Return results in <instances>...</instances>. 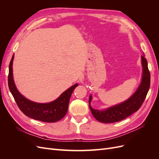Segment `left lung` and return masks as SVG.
<instances>
[{"label": "left lung", "instance_id": "1", "mask_svg": "<svg viewBox=\"0 0 159 159\" xmlns=\"http://www.w3.org/2000/svg\"><path fill=\"white\" fill-rule=\"evenodd\" d=\"M143 66V75L140 85L134 94L125 102L111 107L107 109L100 111L91 107L90 103L92 97L89 96V105L93 117L98 121L105 123H115L128 117L133 113L136 112L141 107L145 101L147 93L150 88L151 75L148 68L147 61L145 54L141 56Z\"/></svg>", "mask_w": 159, "mask_h": 159}]
</instances>
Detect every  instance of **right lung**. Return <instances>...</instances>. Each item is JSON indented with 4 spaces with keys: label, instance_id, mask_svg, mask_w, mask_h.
Listing matches in <instances>:
<instances>
[{
    "label": "right lung",
    "instance_id": "1",
    "mask_svg": "<svg viewBox=\"0 0 159 159\" xmlns=\"http://www.w3.org/2000/svg\"><path fill=\"white\" fill-rule=\"evenodd\" d=\"M14 54L9 64L8 84L11 92L21 111L26 116L43 122L54 123L63 118L68 111L71 95L78 85L76 84L62 93L54 102L38 103L25 98L18 91L13 80L12 63Z\"/></svg>",
    "mask_w": 159,
    "mask_h": 159
}]
</instances>
